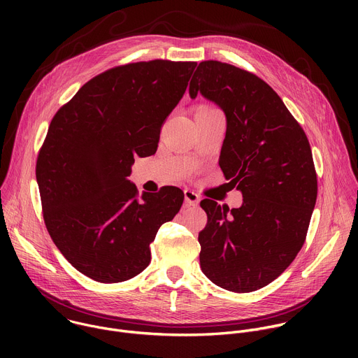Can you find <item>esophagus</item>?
Listing matches in <instances>:
<instances>
[{"label":"esophagus","instance_id":"esophagus-1","mask_svg":"<svg viewBox=\"0 0 358 358\" xmlns=\"http://www.w3.org/2000/svg\"><path fill=\"white\" fill-rule=\"evenodd\" d=\"M184 198H185V202L188 203V206H195V203L199 202V195L192 189H185Z\"/></svg>","mask_w":358,"mask_h":358}]
</instances>
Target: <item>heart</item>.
Wrapping results in <instances>:
<instances>
[{
    "mask_svg": "<svg viewBox=\"0 0 358 358\" xmlns=\"http://www.w3.org/2000/svg\"><path fill=\"white\" fill-rule=\"evenodd\" d=\"M199 108H202V109H210L211 106H208V105H202V106H199Z\"/></svg>",
    "mask_w": 358,
    "mask_h": 358,
    "instance_id": "obj_1",
    "label": "heart"
}]
</instances>
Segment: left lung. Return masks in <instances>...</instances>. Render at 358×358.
Returning <instances> with one entry per match:
<instances>
[{
  "label": "left lung",
  "mask_w": 358,
  "mask_h": 358,
  "mask_svg": "<svg viewBox=\"0 0 358 358\" xmlns=\"http://www.w3.org/2000/svg\"><path fill=\"white\" fill-rule=\"evenodd\" d=\"M202 93L224 110L220 167L241 189V208L202 199L199 265L213 283L236 293L258 290L293 262L317 198L312 148L279 94L259 76L220 61L198 65L189 96Z\"/></svg>",
  "instance_id": "1"
}]
</instances>
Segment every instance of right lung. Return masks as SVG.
<instances>
[{
  "mask_svg": "<svg viewBox=\"0 0 358 358\" xmlns=\"http://www.w3.org/2000/svg\"><path fill=\"white\" fill-rule=\"evenodd\" d=\"M196 62L115 66L86 82L49 124L36 160L46 229L66 261L100 283L141 273L150 243L180 211L177 187L143 192L126 177L155 155Z\"/></svg>",
  "mask_w": 358,
  "mask_h": 358,
  "instance_id": "right-lung-1",
  "label": "right lung"
}]
</instances>
